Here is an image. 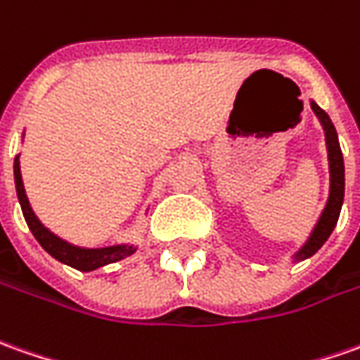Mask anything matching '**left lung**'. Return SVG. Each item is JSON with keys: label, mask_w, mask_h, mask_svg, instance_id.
<instances>
[{"label": "left lung", "mask_w": 360, "mask_h": 360, "mask_svg": "<svg viewBox=\"0 0 360 360\" xmlns=\"http://www.w3.org/2000/svg\"><path fill=\"white\" fill-rule=\"evenodd\" d=\"M311 110L315 112V116L319 118L321 126L325 131V143H327V160H329V199L325 205L323 212L319 217V221L315 224V229L309 234V238L305 240L300 250L295 252L293 260H305L309 256H314L315 252L323 246L327 238L331 236L335 224L339 221V214H341V207H343V197H345V163H343V153H341V146H339V138H337V131L335 126L331 124V118L325 114L323 110L319 108L315 102H311Z\"/></svg>", "instance_id": "8db88e82"}]
</instances>
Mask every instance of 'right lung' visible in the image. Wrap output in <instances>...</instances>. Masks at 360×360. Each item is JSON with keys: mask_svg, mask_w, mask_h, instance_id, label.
Returning <instances> with one entry per match:
<instances>
[{"mask_svg": "<svg viewBox=\"0 0 360 360\" xmlns=\"http://www.w3.org/2000/svg\"><path fill=\"white\" fill-rule=\"evenodd\" d=\"M13 175H15V189L17 199L21 205V211L25 217L29 231L33 232L37 242L45 248L55 260L67 264L70 268H77L80 272H92L96 268H102L106 264L118 262L128 258L129 254H134L136 248L129 244H116V246H104V248H82V246H75L70 242L58 238L57 234L49 231L43 226V222L37 219V214L29 205V199L25 195V187H23V179H21V167H19V155H15L13 161Z\"/></svg>", "mask_w": 360, "mask_h": 360, "instance_id": "1", "label": "right lung"}]
</instances>
